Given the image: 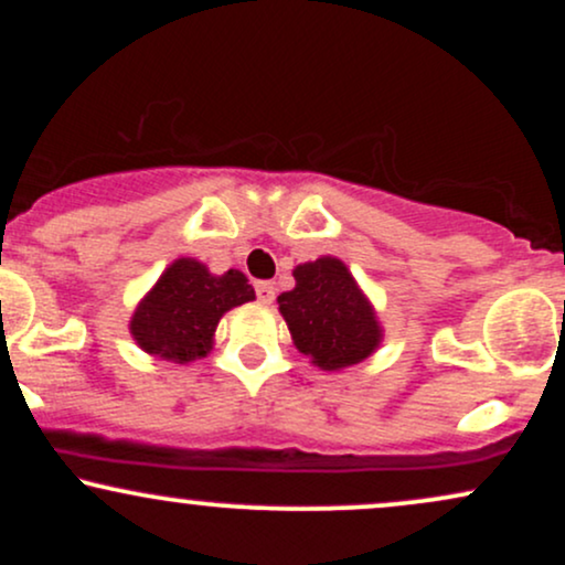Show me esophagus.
I'll list each match as a JSON object with an SVG mask.
<instances>
[{"label":"esophagus","mask_w":565,"mask_h":565,"mask_svg":"<svg viewBox=\"0 0 565 565\" xmlns=\"http://www.w3.org/2000/svg\"><path fill=\"white\" fill-rule=\"evenodd\" d=\"M255 289H257V300L263 305H270L276 300V287L270 281H260Z\"/></svg>","instance_id":"esophagus-1"}]
</instances>
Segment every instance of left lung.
<instances>
[{
	"instance_id": "8db88e82",
	"label": "left lung",
	"mask_w": 565,
	"mask_h": 565,
	"mask_svg": "<svg viewBox=\"0 0 565 565\" xmlns=\"http://www.w3.org/2000/svg\"><path fill=\"white\" fill-rule=\"evenodd\" d=\"M291 276L295 289L278 295V313L310 364L321 372H342L382 345L385 329L377 310L340 257L300 263Z\"/></svg>"
}]
</instances>
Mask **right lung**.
I'll return each instance as SVG.
<instances>
[{
  "label": "right lung",
  "mask_w": 565,
  "mask_h": 565,
  "mask_svg": "<svg viewBox=\"0 0 565 565\" xmlns=\"http://www.w3.org/2000/svg\"><path fill=\"white\" fill-rule=\"evenodd\" d=\"M252 300L255 289L242 270L217 276L196 257H178L142 295L129 319V334L148 355L191 364L215 345L220 319Z\"/></svg>",
  "instance_id": "obj_1"
}]
</instances>
